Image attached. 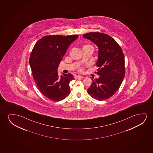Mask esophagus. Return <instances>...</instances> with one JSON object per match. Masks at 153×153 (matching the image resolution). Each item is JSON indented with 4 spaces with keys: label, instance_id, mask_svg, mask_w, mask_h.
<instances>
[{
    "label": "esophagus",
    "instance_id": "esophagus-1",
    "mask_svg": "<svg viewBox=\"0 0 153 153\" xmlns=\"http://www.w3.org/2000/svg\"><path fill=\"white\" fill-rule=\"evenodd\" d=\"M83 78L82 76L80 75H76L75 76V79H80V78Z\"/></svg>",
    "mask_w": 153,
    "mask_h": 153
}]
</instances>
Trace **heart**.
Here are the masks:
<instances>
[{"mask_svg": "<svg viewBox=\"0 0 153 153\" xmlns=\"http://www.w3.org/2000/svg\"><path fill=\"white\" fill-rule=\"evenodd\" d=\"M87 45H85V46H87ZM83 69H84L83 67H80L79 70L80 71H83Z\"/></svg>", "mask_w": 153, "mask_h": 153, "instance_id": "heart-1", "label": "heart"}]
</instances>
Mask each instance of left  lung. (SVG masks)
I'll return each instance as SVG.
<instances>
[{
	"label": "left lung",
	"mask_w": 153,
	"mask_h": 153,
	"mask_svg": "<svg viewBox=\"0 0 153 153\" xmlns=\"http://www.w3.org/2000/svg\"><path fill=\"white\" fill-rule=\"evenodd\" d=\"M84 38L91 41L98 47L97 74L99 78L92 80L88 94L97 100H107L117 92L123 82L125 74V61L121 48L115 40L106 34L89 32Z\"/></svg>",
	"instance_id": "obj_1"
}]
</instances>
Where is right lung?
Here are the masks:
<instances>
[{"instance_id":"1","label":"right lung","mask_w":153,"mask_h":153,"mask_svg":"<svg viewBox=\"0 0 153 153\" xmlns=\"http://www.w3.org/2000/svg\"><path fill=\"white\" fill-rule=\"evenodd\" d=\"M78 35L44 36L34 45L29 59L32 76L38 89L46 98L62 100L70 94L71 74L59 77L57 68L67 48Z\"/></svg>"}]
</instances>
